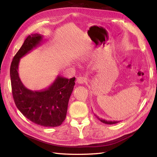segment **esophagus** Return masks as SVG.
Listing matches in <instances>:
<instances>
[{
    "instance_id": "1",
    "label": "esophagus",
    "mask_w": 157,
    "mask_h": 157,
    "mask_svg": "<svg viewBox=\"0 0 157 157\" xmlns=\"http://www.w3.org/2000/svg\"><path fill=\"white\" fill-rule=\"evenodd\" d=\"M77 81H78V83L79 84H83L86 83V78H84V77H82V76H79L77 79Z\"/></svg>"
}]
</instances>
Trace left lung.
<instances>
[{"label": "left lung", "mask_w": 157, "mask_h": 157, "mask_svg": "<svg viewBox=\"0 0 157 157\" xmlns=\"http://www.w3.org/2000/svg\"><path fill=\"white\" fill-rule=\"evenodd\" d=\"M95 116L96 117H97L100 121H101V122H102L103 123H105V124H109V125H112V124H115V123H119V122H120L119 121H106V120H105V119H100L98 117H97L96 116V115H95Z\"/></svg>", "instance_id": "left-lung-1"}]
</instances>
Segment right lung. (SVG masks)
I'll return each mask as SVG.
<instances>
[{
    "label": "right lung",
    "mask_w": 157,
    "mask_h": 157,
    "mask_svg": "<svg viewBox=\"0 0 157 157\" xmlns=\"http://www.w3.org/2000/svg\"><path fill=\"white\" fill-rule=\"evenodd\" d=\"M43 36H28L16 53L10 68L13 97L16 106L26 118L44 127H57L65 119L69 100L75 86V78L67 79L58 75L52 84L44 90L33 91L23 84L18 67L20 59L38 47Z\"/></svg>",
    "instance_id": "add662e5"
}]
</instances>
